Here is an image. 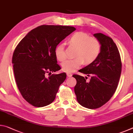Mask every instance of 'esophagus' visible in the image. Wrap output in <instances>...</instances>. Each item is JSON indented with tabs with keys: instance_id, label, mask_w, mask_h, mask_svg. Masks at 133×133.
Masks as SVG:
<instances>
[{
	"instance_id": "obj_1",
	"label": "esophagus",
	"mask_w": 133,
	"mask_h": 133,
	"mask_svg": "<svg viewBox=\"0 0 133 133\" xmlns=\"http://www.w3.org/2000/svg\"><path fill=\"white\" fill-rule=\"evenodd\" d=\"M67 76H68V77H71L72 74L71 73H67Z\"/></svg>"
}]
</instances>
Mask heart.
<instances>
[{"instance_id": "b5f03b06", "label": "heart", "mask_w": 133, "mask_h": 133, "mask_svg": "<svg viewBox=\"0 0 133 133\" xmlns=\"http://www.w3.org/2000/svg\"><path fill=\"white\" fill-rule=\"evenodd\" d=\"M71 46L77 48L75 57L69 59L62 63L63 70L70 73L79 69L85 63L89 64L95 61L100 56L102 45L99 40L93 37H90L86 33L78 31L73 33L68 39ZM56 57L59 62H63L67 56L64 49V44H58L55 49Z\"/></svg>"}]
</instances>
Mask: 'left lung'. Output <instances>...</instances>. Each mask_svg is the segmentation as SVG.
Instances as JSON below:
<instances>
[{"mask_svg":"<svg viewBox=\"0 0 133 133\" xmlns=\"http://www.w3.org/2000/svg\"><path fill=\"white\" fill-rule=\"evenodd\" d=\"M102 45L98 57L79 71L91 77L74 75L77 83L75 93L80 105L90 109H97L109 102L115 93L120 80L122 63L118 49L111 37L101 33L94 34Z\"/></svg>","mask_w":133,"mask_h":133,"instance_id":"left-lung-1","label":"left lung"}]
</instances>
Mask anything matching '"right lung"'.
Returning <instances> with one entry per match:
<instances>
[{
  "label": "right lung",
  "instance_id": "add662e5",
  "mask_svg": "<svg viewBox=\"0 0 133 133\" xmlns=\"http://www.w3.org/2000/svg\"><path fill=\"white\" fill-rule=\"evenodd\" d=\"M75 30L72 26L44 24L31 30L17 45L12 57L15 78L22 97L30 104L42 107L55 100L66 78V73L51 75L61 69L55 49Z\"/></svg>",
  "mask_w": 133,
  "mask_h": 133
}]
</instances>
